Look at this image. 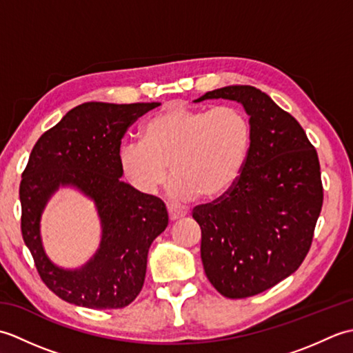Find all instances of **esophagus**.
<instances>
[{
  "mask_svg": "<svg viewBox=\"0 0 353 353\" xmlns=\"http://www.w3.org/2000/svg\"><path fill=\"white\" fill-rule=\"evenodd\" d=\"M168 215H170L171 221H176V220H181V219H183V216H186V212L181 211V209L168 208Z\"/></svg>",
  "mask_w": 353,
  "mask_h": 353,
  "instance_id": "obj_1",
  "label": "esophagus"
}]
</instances>
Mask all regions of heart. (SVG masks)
<instances>
[{
  "label": "heart",
  "instance_id": "heart-1",
  "mask_svg": "<svg viewBox=\"0 0 353 353\" xmlns=\"http://www.w3.org/2000/svg\"><path fill=\"white\" fill-rule=\"evenodd\" d=\"M252 144L250 119L243 109L223 104L212 109L171 106L150 118L142 139L119 147L123 174L142 194H154L168 176L170 194L191 200L215 199L241 174Z\"/></svg>",
  "mask_w": 353,
  "mask_h": 353
}]
</instances>
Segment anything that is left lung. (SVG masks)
Wrapping results in <instances>:
<instances>
[{"label":"left lung","instance_id":"8db88e82","mask_svg":"<svg viewBox=\"0 0 353 353\" xmlns=\"http://www.w3.org/2000/svg\"><path fill=\"white\" fill-rule=\"evenodd\" d=\"M241 103L252 144L234 186L212 203L194 208L201 229V262L215 290L250 297L301 267L323 205L320 163L302 125L253 86L209 91L196 103Z\"/></svg>","mask_w":353,"mask_h":353}]
</instances>
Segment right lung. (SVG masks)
<instances>
[{"mask_svg": "<svg viewBox=\"0 0 353 353\" xmlns=\"http://www.w3.org/2000/svg\"><path fill=\"white\" fill-rule=\"evenodd\" d=\"M161 103L91 101L71 109L37 139L22 172L21 230L43 283L62 301L91 310L130 305L142 290L152 243L168 226L165 203L119 181L118 152L127 129ZM91 198L102 241L80 269L56 266L44 253L40 216L59 188Z\"/></svg>", "mask_w": 353, "mask_h": 353, "instance_id": "1", "label": "right lung"}]
</instances>
